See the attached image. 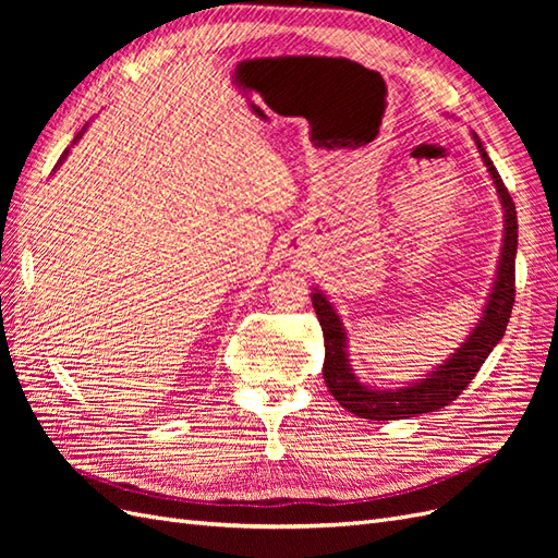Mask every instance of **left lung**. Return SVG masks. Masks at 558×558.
<instances>
[{
    "label": "left lung",
    "instance_id": "8db88e82",
    "mask_svg": "<svg viewBox=\"0 0 558 558\" xmlns=\"http://www.w3.org/2000/svg\"><path fill=\"white\" fill-rule=\"evenodd\" d=\"M475 144L482 154L486 170L492 172V179L498 189L502 209H505V240L498 265V277L494 291L488 295L484 316L477 328L470 332L465 344L453 353V356L440 365L437 373L426 379L414 381L410 386L393 388V391H373L363 386L347 359V335L342 328L340 316L335 314L330 302L320 295H312V305L318 316L320 330H324L326 342V361H324V379L332 398L342 404L344 410L369 421H396L408 418L414 414H426L445 408L451 400L459 398L468 384L475 379L482 363L488 359V353L500 342L505 328L510 324V314L514 305V256H517V207L512 195L505 189V183L494 167L492 158L475 134Z\"/></svg>",
    "mask_w": 558,
    "mask_h": 558
}]
</instances>
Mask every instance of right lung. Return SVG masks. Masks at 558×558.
<instances>
[{
  "label": "right lung",
  "mask_w": 558,
  "mask_h": 558,
  "mask_svg": "<svg viewBox=\"0 0 558 558\" xmlns=\"http://www.w3.org/2000/svg\"><path fill=\"white\" fill-rule=\"evenodd\" d=\"M78 137H81V132H78V134H76V140H78ZM66 154H70V148H66V150H64V154H62V156H60V162H62V160H64V156H66ZM60 162H58V165H60Z\"/></svg>",
  "instance_id": "right-lung-1"
}]
</instances>
